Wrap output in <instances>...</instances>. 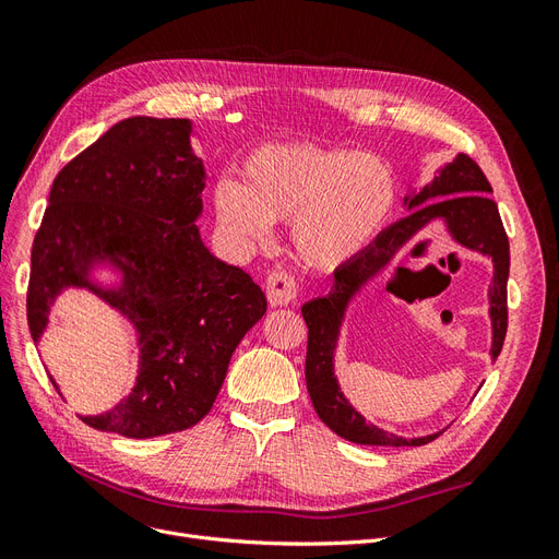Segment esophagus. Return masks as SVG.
I'll list each match as a JSON object with an SVG mask.
<instances>
[{
    "label": "esophagus",
    "mask_w": 559,
    "mask_h": 559,
    "mask_svg": "<svg viewBox=\"0 0 559 559\" xmlns=\"http://www.w3.org/2000/svg\"><path fill=\"white\" fill-rule=\"evenodd\" d=\"M296 292H298V286H296V280L289 270H284V267L270 270L265 277V296L270 302H273V306H289V302L296 298Z\"/></svg>",
    "instance_id": "34e87169"
}]
</instances>
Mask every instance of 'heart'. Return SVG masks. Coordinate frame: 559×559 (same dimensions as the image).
I'll return each instance as SVG.
<instances>
[{"label": "heart", "instance_id": "1", "mask_svg": "<svg viewBox=\"0 0 559 559\" xmlns=\"http://www.w3.org/2000/svg\"><path fill=\"white\" fill-rule=\"evenodd\" d=\"M242 183L214 186L218 222L249 242H265L273 222H292L300 259L333 270L357 259L396 205L392 167L373 154L317 142H270L242 163Z\"/></svg>", "mask_w": 559, "mask_h": 559}]
</instances>
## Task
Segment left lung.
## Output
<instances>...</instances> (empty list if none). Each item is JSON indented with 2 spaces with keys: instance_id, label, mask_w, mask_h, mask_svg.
Listing matches in <instances>:
<instances>
[{
  "instance_id": "1",
  "label": "left lung",
  "mask_w": 559,
  "mask_h": 559,
  "mask_svg": "<svg viewBox=\"0 0 559 559\" xmlns=\"http://www.w3.org/2000/svg\"><path fill=\"white\" fill-rule=\"evenodd\" d=\"M492 186L478 167V163L466 154L456 156L445 170L438 175L429 186H425L413 200L411 207H417L394 226H389L378 235V240L364 249L357 259L335 270L333 286L326 298H314L302 306V319L308 324V354H306V382L312 399L314 411L324 425L343 436L345 441L359 445H427L433 436L425 438H401L386 433L368 421L352 408L337 389L333 378V347L337 324H341L347 300L357 294L361 286L376 277L392 263L396 253L415 240L417 235L433 222L436 216L448 218V226L456 242L468 249H478L495 259V282L489 289V314H492L495 341L492 357L497 359L503 347L506 329H509V306H506V282H509L511 251L509 238L501 224L497 202L489 198ZM442 195L441 201L432 198ZM401 270V267H396Z\"/></svg>"
}]
</instances>
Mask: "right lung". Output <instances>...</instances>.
<instances>
[{
	"label": "right lung",
	"mask_w": 559,
	"mask_h": 559,
	"mask_svg": "<svg viewBox=\"0 0 559 559\" xmlns=\"http://www.w3.org/2000/svg\"><path fill=\"white\" fill-rule=\"evenodd\" d=\"M186 118L132 116L67 163L50 186L32 245L27 324L46 326L62 286H83L88 263L123 267L118 294L97 289L140 329L142 373L114 411L81 417L97 431L154 438L205 417L245 333L265 314V296L242 267L202 245L205 167ZM95 289V286H93Z\"/></svg>",
	"instance_id": "obj_1"
}]
</instances>
